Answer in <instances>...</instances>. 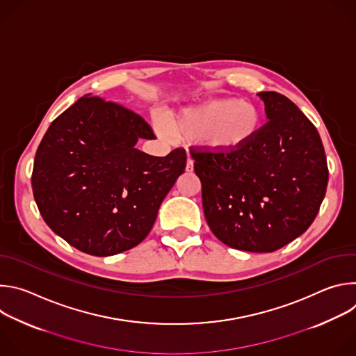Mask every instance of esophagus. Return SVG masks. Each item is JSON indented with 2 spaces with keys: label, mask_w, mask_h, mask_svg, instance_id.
Segmentation results:
<instances>
[{
  "label": "esophagus",
  "mask_w": 356,
  "mask_h": 356,
  "mask_svg": "<svg viewBox=\"0 0 356 356\" xmlns=\"http://www.w3.org/2000/svg\"><path fill=\"white\" fill-rule=\"evenodd\" d=\"M194 170V161L191 158L187 159V163H186V172H193Z\"/></svg>",
  "instance_id": "obj_1"
}]
</instances>
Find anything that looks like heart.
I'll list each match as a JSON object with an SVG mask.
<instances>
[{
    "label": "heart",
    "mask_w": 356,
    "mask_h": 356,
    "mask_svg": "<svg viewBox=\"0 0 356 356\" xmlns=\"http://www.w3.org/2000/svg\"><path fill=\"white\" fill-rule=\"evenodd\" d=\"M264 127L262 110L252 101L220 98L183 107L158 129L188 142H201L209 150L234 155L258 138Z\"/></svg>",
    "instance_id": "1"
}]
</instances>
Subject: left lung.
I'll return each mask as SVG.
<instances>
[{
	"label": "left lung",
	"mask_w": 356,
	"mask_h": 356,
	"mask_svg": "<svg viewBox=\"0 0 356 356\" xmlns=\"http://www.w3.org/2000/svg\"><path fill=\"white\" fill-rule=\"evenodd\" d=\"M268 122L234 155L190 149L213 234L229 248L273 252L313 224L328 184L318 131L291 101L258 94Z\"/></svg>",
	"instance_id": "left-lung-1"
}]
</instances>
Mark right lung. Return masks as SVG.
Segmentation results:
<instances>
[{"instance_id":"obj_1","label":"right lung","mask_w":356,"mask_h":356,"mask_svg":"<svg viewBox=\"0 0 356 356\" xmlns=\"http://www.w3.org/2000/svg\"><path fill=\"white\" fill-rule=\"evenodd\" d=\"M149 124L111 101L84 95L46 131L32 190L44 222L72 246L111 257L140 243L186 168V150L165 158L135 147Z\"/></svg>"}]
</instances>
